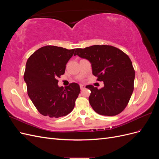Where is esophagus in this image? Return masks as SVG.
Returning <instances> with one entry per match:
<instances>
[{"instance_id":"34e87169","label":"esophagus","mask_w":159,"mask_h":159,"mask_svg":"<svg viewBox=\"0 0 159 159\" xmlns=\"http://www.w3.org/2000/svg\"><path fill=\"white\" fill-rule=\"evenodd\" d=\"M80 89H81V90H83V89H85V86L84 85H83V84H80Z\"/></svg>"}]
</instances>
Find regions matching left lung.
Returning <instances> with one entry per match:
<instances>
[{
  "label": "left lung",
  "instance_id": "obj_1",
  "mask_svg": "<svg viewBox=\"0 0 159 159\" xmlns=\"http://www.w3.org/2000/svg\"><path fill=\"white\" fill-rule=\"evenodd\" d=\"M88 60L92 74L104 86L98 89L92 85L89 102L96 113L105 116L118 115L126 107L134 89V74L129 56L117 48L94 45L75 49L74 56Z\"/></svg>",
  "mask_w": 159,
  "mask_h": 159
}]
</instances>
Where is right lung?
Listing matches in <instances>:
<instances>
[{
  "label": "right lung",
  "instance_id": "obj_1",
  "mask_svg": "<svg viewBox=\"0 0 159 159\" xmlns=\"http://www.w3.org/2000/svg\"><path fill=\"white\" fill-rule=\"evenodd\" d=\"M75 49L46 46L28 59L24 80L28 95L38 111L44 116L58 118L71 112L80 93L79 84L72 83L65 88L57 85L66 65Z\"/></svg>",
  "mask_w": 159,
  "mask_h": 159
}]
</instances>
